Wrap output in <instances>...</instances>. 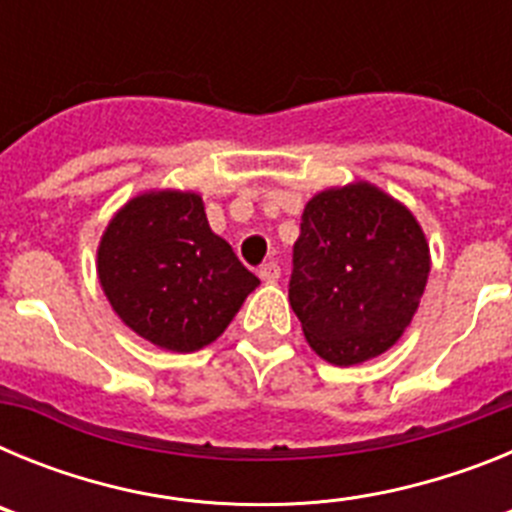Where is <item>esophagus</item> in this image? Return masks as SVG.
<instances>
[{
    "instance_id": "esophagus-1",
    "label": "esophagus",
    "mask_w": 512,
    "mask_h": 512,
    "mask_svg": "<svg viewBox=\"0 0 512 512\" xmlns=\"http://www.w3.org/2000/svg\"><path fill=\"white\" fill-rule=\"evenodd\" d=\"M279 274H282V269H279L277 261H266V264H261V266H259V277H261V282H266V284L279 282Z\"/></svg>"
}]
</instances>
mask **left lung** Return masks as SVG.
I'll list each match as a JSON object with an SVG mask.
<instances>
[{"instance_id": "8db88e82", "label": "left lung", "mask_w": 512, "mask_h": 512, "mask_svg": "<svg viewBox=\"0 0 512 512\" xmlns=\"http://www.w3.org/2000/svg\"><path fill=\"white\" fill-rule=\"evenodd\" d=\"M431 248L413 212L372 182L305 205L289 305L320 359L356 366L395 346L418 312Z\"/></svg>"}]
</instances>
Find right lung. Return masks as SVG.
I'll list each match as a JSON object with an SVG mask.
<instances>
[{
	"label": "right lung",
	"mask_w": 512,
	"mask_h": 512,
	"mask_svg": "<svg viewBox=\"0 0 512 512\" xmlns=\"http://www.w3.org/2000/svg\"><path fill=\"white\" fill-rule=\"evenodd\" d=\"M97 277L117 318L174 354L217 341L261 284L189 189H146L125 202L99 238Z\"/></svg>",
	"instance_id": "add662e5"
}]
</instances>
